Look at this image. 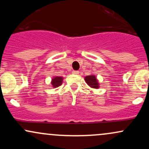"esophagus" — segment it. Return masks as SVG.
Segmentation results:
<instances>
[{"mask_svg":"<svg viewBox=\"0 0 149 149\" xmlns=\"http://www.w3.org/2000/svg\"><path fill=\"white\" fill-rule=\"evenodd\" d=\"M72 73H73V74H78V73H79V71H72Z\"/></svg>","mask_w":149,"mask_h":149,"instance_id":"obj_1","label":"esophagus"}]
</instances>
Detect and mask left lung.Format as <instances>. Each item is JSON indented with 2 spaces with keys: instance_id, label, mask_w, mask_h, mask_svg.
<instances>
[{
  "instance_id": "1",
  "label": "left lung",
  "mask_w": 149,
  "mask_h": 149,
  "mask_svg": "<svg viewBox=\"0 0 149 149\" xmlns=\"http://www.w3.org/2000/svg\"><path fill=\"white\" fill-rule=\"evenodd\" d=\"M85 80L87 84L91 88L98 89L100 88V83H99L98 80L97 79V77L95 75L91 74L90 76H85Z\"/></svg>"
}]
</instances>
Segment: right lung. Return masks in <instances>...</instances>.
Wrapping results in <instances>:
<instances>
[{
  "instance_id": "right-lung-1",
  "label": "right lung",
  "mask_w": 149,
  "mask_h": 149,
  "mask_svg": "<svg viewBox=\"0 0 149 149\" xmlns=\"http://www.w3.org/2000/svg\"><path fill=\"white\" fill-rule=\"evenodd\" d=\"M63 77L59 76H54L53 77L52 80H51V85H52V88H57V87L60 86L62 84L63 82Z\"/></svg>"
}]
</instances>
